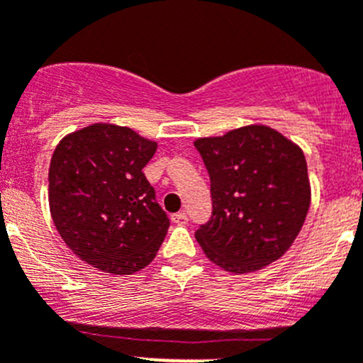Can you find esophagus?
Masks as SVG:
<instances>
[{"label":"esophagus","mask_w":363,"mask_h":363,"mask_svg":"<svg viewBox=\"0 0 363 363\" xmlns=\"http://www.w3.org/2000/svg\"><path fill=\"white\" fill-rule=\"evenodd\" d=\"M172 223H175V225H186L188 223V216H186V213H175V214H172Z\"/></svg>","instance_id":"34e87169"}]
</instances>
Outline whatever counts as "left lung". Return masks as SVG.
<instances>
[{
    "label": "left lung",
    "instance_id": "obj_1",
    "mask_svg": "<svg viewBox=\"0 0 363 363\" xmlns=\"http://www.w3.org/2000/svg\"><path fill=\"white\" fill-rule=\"evenodd\" d=\"M195 147L211 181V218L195 232L207 259L232 273L280 259L311 206L300 147L266 125L200 138Z\"/></svg>",
    "mask_w": 363,
    "mask_h": 363
}]
</instances>
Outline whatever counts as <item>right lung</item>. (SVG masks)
<instances>
[{
	"mask_svg": "<svg viewBox=\"0 0 363 363\" xmlns=\"http://www.w3.org/2000/svg\"><path fill=\"white\" fill-rule=\"evenodd\" d=\"M157 145L129 128L94 124L65 136L49 167V207L65 245L111 275L156 257L170 220L143 167Z\"/></svg>",
	"mask_w": 363,
	"mask_h": 363,
	"instance_id": "1",
	"label": "right lung"
}]
</instances>
